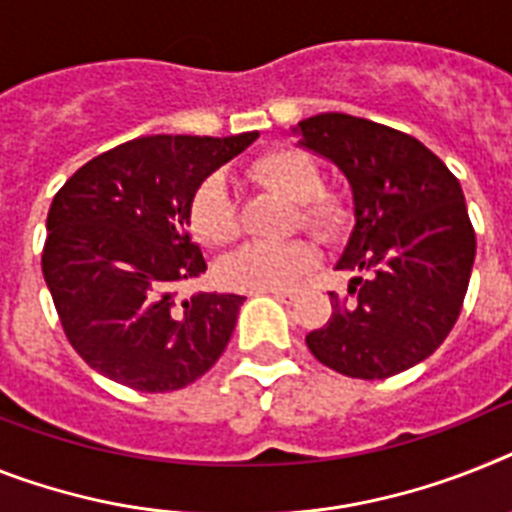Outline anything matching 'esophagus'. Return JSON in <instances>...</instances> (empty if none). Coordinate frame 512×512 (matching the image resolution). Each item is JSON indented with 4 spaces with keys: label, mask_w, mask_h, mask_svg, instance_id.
<instances>
[{
    "label": "esophagus",
    "mask_w": 512,
    "mask_h": 512,
    "mask_svg": "<svg viewBox=\"0 0 512 512\" xmlns=\"http://www.w3.org/2000/svg\"><path fill=\"white\" fill-rule=\"evenodd\" d=\"M268 294L276 296V299H281V302H294L296 299V291H291V289H270Z\"/></svg>",
    "instance_id": "esophagus-1"
}]
</instances>
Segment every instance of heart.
Returning <instances> with one entry per match:
<instances>
[{
    "label": "heart",
    "instance_id": "b5f03b06",
    "mask_svg": "<svg viewBox=\"0 0 512 512\" xmlns=\"http://www.w3.org/2000/svg\"><path fill=\"white\" fill-rule=\"evenodd\" d=\"M257 182L296 203L294 226L317 242H338L349 229V205L336 192L322 190V171L304 150L273 148L249 163ZM192 234L208 247H223L239 234L234 197L221 176L200 182L187 205ZM315 252L302 239L281 244H244L218 263V281L236 291L286 289L312 268Z\"/></svg>",
    "mask_w": 512,
    "mask_h": 512
}]
</instances>
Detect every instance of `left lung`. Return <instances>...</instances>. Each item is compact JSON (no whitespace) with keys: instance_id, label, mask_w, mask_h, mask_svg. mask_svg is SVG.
I'll list each match as a JSON object with an SVG mask.
<instances>
[{"instance_id":"left-lung-1","label":"left lung","mask_w":512,"mask_h":512,"mask_svg":"<svg viewBox=\"0 0 512 512\" xmlns=\"http://www.w3.org/2000/svg\"><path fill=\"white\" fill-rule=\"evenodd\" d=\"M302 145L330 158L354 192L356 226L338 270H359L333 315L307 336L325 367L385 380L440 349L461 315L476 234L461 182L416 137L349 114L299 122Z\"/></svg>"}]
</instances>
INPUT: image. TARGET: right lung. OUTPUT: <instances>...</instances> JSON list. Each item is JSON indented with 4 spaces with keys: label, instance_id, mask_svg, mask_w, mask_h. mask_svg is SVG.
I'll return each instance as SVG.
<instances>
[{
    "label": "right lung",
    "instance_id": "add662e5",
    "mask_svg": "<svg viewBox=\"0 0 512 512\" xmlns=\"http://www.w3.org/2000/svg\"><path fill=\"white\" fill-rule=\"evenodd\" d=\"M255 137H137L90 158L54 195L41 268L90 369L137 393H169L218 362L244 296L176 299V286L205 270L187 205Z\"/></svg>",
    "mask_w": 512,
    "mask_h": 512
}]
</instances>
